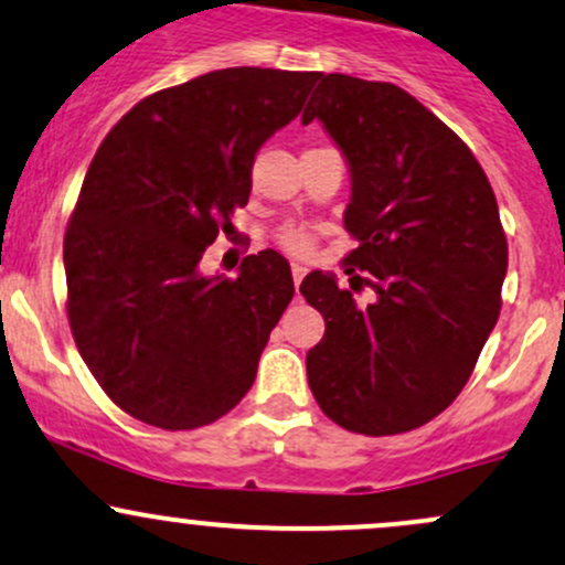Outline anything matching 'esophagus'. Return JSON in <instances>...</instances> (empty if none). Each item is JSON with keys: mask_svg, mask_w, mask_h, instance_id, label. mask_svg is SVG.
<instances>
[{"mask_svg": "<svg viewBox=\"0 0 565 565\" xmlns=\"http://www.w3.org/2000/svg\"><path fill=\"white\" fill-rule=\"evenodd\" d=\"M302 276H306V265H300V263H295V265H292V278H295V287H300V281H302Z\"/></svg>", "mask_w": 565, "mask_h": 565, "instance_id": "34e87169", "label": "esophagus"}]
</instances>
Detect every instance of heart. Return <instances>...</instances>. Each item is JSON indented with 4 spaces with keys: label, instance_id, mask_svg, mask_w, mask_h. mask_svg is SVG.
Segmentation results:
<instances>
[{
    "label": "heart",
    "instance_id": "heart-1",
    "mask_svg": "<svg viewBox=\"0 0 565 565\" xmlns=\"http://www.w3.org/2000/svg\"><path fill=\"white\" fill-rule=\"evenodd\" d=\"M278 246L289 254H308L313 248V233L300 227H289L278 235Z\"/></svg>",
    "mask_w": 565,
    "mask_h": 565
}]
</instances>
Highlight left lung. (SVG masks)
I'll return each mask as SVG.
<instances>
[{
	"mask_svg": "<svg viewBox=\"0 0 565 565\" xmlns=\"http://www.w3.org/2000/svg\"><path fill=\"white\" fill-rule=\"evenodd\" d=\"M313 118L352 170L349 287L377 295L360 307L332 273L302 278V298L324 317L308 384L335 425L395 436L466 387L501 313L507 235L471 148L395 83L322 75L302 124Z\"/></svg>",
	"mask_w": 565,
	"mask_h": 565,
	"instance_id": "obj_1",
	"label": "left lung"
}]
</instances>
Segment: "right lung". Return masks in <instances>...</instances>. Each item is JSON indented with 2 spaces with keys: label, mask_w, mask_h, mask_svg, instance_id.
<instances>
[{
  "label": "right lung",
  "mask_w": 565,
  "mask_h": 565,
  "mask_svg": "<svg viewBox=\"0 0 565 565\" xmlns=\"http://www.w3.org/2000/svg\"><path fill=\"white\" fill-rule=\"evenodd\" d=\"M322 73L227 67L140 99L94 153L64 233L67 319L105 395L140 423L194 430L252 390L295 295L273 248L237 278L200 273L248 203L259 146Z\"/></svg>",
  "instance_id": "right-lung-1"
}]
</instances>
